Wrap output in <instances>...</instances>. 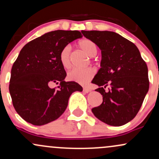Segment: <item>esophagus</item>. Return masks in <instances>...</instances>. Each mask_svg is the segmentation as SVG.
Masks as SVG:
<instances>
[{"label": "esophagus", "instance_id": "obj_1", "mask_svg": "<svg viewBox=\"0 0 159 159\" xmlns=\"http://www.w3.org/2000/svg\"><path fill=\"white\" fill-rule=\"evenodd\" d=\"M83 90H84V92H85V93H89L91 91V89L89 88V87H84L83 88Z\"/></svg>", "mask_w": 159, "mask_h": 159}]
</instances>
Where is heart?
<instances>
[{"mask_svg": "<svg viewBox=\"0 0 159 159\" xmlns=\"http://www.w3.org/2000/svg\"><path fill=\"white\" fill-rule=\"evenodd\" d=\"M78 46L90 57H93L97 53V47L92 40L82 39L78 43ZM60 62L63 68L69 69L71 67V48L69 45L61 49L59 55ZM96 70L93 67H87L85 69H73L69 72L68 78L81 84H86L93 78Z\"/></svg>", "mask_w": 159, "mask_h": 159, "instance_id": "heart-1", "label": "heart"}]
</instances>
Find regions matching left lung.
Returning a JSON list of instances; mask_svg holds the SVG:
<instances>
[{
  "mask_svg": "<svg viewBox=\"0 0 159 159\" xmlns=\"http://www.w3.org/2000/svg\"><path fill=\"white\" fill-rule=\"evenodd\" d=\"M102 52L101 68L93 83L102 95L99 106L92 108L96 118L114 126L129 123L139 111L149 90L148 69L134 43L112 31L82 30ZM111 85L106 92V86Z\"/></svg>",
  "mask_w": 159,
  "mask_h": 159,
  "instance_id": "1",
  "label": "left lung"
}]
</instances>
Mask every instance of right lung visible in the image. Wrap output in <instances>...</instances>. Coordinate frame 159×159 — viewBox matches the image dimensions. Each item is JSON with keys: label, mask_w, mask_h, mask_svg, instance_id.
<instances>
[{"label": "right lung", "mask_w": 159, "mask_h": 159, "mask_svg": "<svg viewBox=\"0 0 159 159\" xmlns=\"http://www.w3.org/2000/svg\"><path fill=\"white\" fill-rule=\"evenodd\" d=\"M78 30H54L27 43L11 70L9 90L16 112L27 123L43 125L63 114L69 96L83 90L75 81H65L60 62L61 49L81 38ZM55 83L57 88L51 86Z\"/></svg>", "instance_id": "obj_1"}]
</instances>
